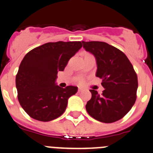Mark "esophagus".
<instances>
[{
  "mask_svg": "<svg viewBox=\"0 0 153 153\" xmlns=\"http://www.w3.org/2000/svg\"><path fill=\"white\" fill-rule=\"evenodd\" d=\"M82 88H78V92H82Z\"/></svg>",
  "mask_w": 153,
  "mask_h": 153,
  "instance_id": "34e87169",
  "label": "esophagus"
}]
</instances>
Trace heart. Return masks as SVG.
I'll use <instances>...</instances> for the list:
<instances>
[{
  "label": "heart",
  "instance_id": "b5f03b06",
  "mask_svg": "<svg viewBox=\"0 0 153 153\" xmlns=\"http://www.w3.org/2000/svg\"><path fill=\"white\" fill-rule=\"evenodd\" d=\"M88 55H89V54L86 53V52H84V56H88Z\"/></svg>",
  "mask_w": 153,
  "mask_h": 153
}]
</instances>
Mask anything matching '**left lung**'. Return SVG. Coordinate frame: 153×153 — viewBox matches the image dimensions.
Here are the masks:
<instances>
[{"mask_svg": "<svg viewBox=\"0 0 153 153\" xmlns=\"http://www.w3.org/2000/svg\"><path fill=\"white\" fill-rule=\"evenodd\" d=\"M86 51L95 56L96 77L102 79V95L90 89L92 98L86 103L89 115L103 123H113L128 113L136 100L138 78L126 55L101 41H82Z\"/></svg>", "mask_w": 153, "mask_h": 153, "instance_id": "obj_1", "label": "left lung"}]
</instances>
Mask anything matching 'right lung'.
Wrapping results in <instances>:
<instances>
[{
    "label": "right lung",
    "instance_id": "add662e5",
    "mask_svg": "<svg viewBox=\"0 0 153 153\" xmlns=\"http://www.w3.org/2000/svg\"><path fill=\"white\" fill-rule=\"evenodd\" d=\"M82 47L80 41H58L35 48L24 56L19 66L15 84L20 104L35 120L49 121L65 111L69 97L78 87L57 85L58 71Z\"/></svg>",
    "mask_w": 153,
    "mask_h": 153
}]
</instances>
